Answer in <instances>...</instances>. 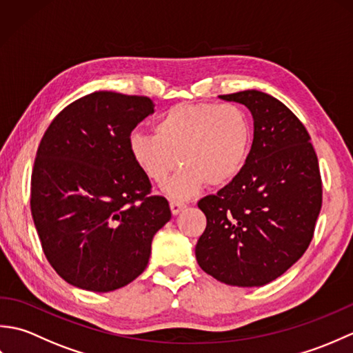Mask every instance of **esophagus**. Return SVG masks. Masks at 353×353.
<instances>
[{"mask_svg": "<svg viewBox=\"0 0 353 353\" xmlns=\"http://www.w3.org/2000/svg\"><path fill=\"white\" fill-rule=\"evenodd\" d=\"M170 208H171L172 215H177V214H181L183 211L186 205L181 203V201H170Z\"/></svg>", "mask_w": 353, "mask_h": 353, "instance_id": "34e87169", "label": "esophagus"}]
</instances>
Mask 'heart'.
<instances>
[{
	"instance_id": "obj_1",
	"label": "heart",
	"mask_w": 353,
	"mask_h": 353,
	"mask_svg": "<svg viewBox=\"0 0 353 353\" xmlns=\"http://www.w3.org/2000/svg\"><path fill=\"white\" fill-rule=\"evenodd\" d=\"M253 125L234 104L181 103L157 119L154 133L133 132L129 152L147 179L163 185L179 161L183 167L167 185L174 199H190L206 183L224 186L249 161Z\"/></svg>"
}]
</instances>
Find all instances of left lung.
Returning a JSON list of instances; mask_svg holds the SVG:
<instances>
[{
	"label": "left lung",
	"instance_id": "8db88e82",
	"mask_svg": "<svg viewBox=\"0 0 353 353\" xmlns=\"http://www.w3.org/2000/svg\"><path fill=\"white\" fill-rule=\"evenodd\" d=\"M250 110L249 161L216 196L199 201L206 229L196 245L203 272L234 287H262L302 258L321 209V179L311 138L274 97L220 95Z\"/></svg>",
	"mask_w": 353,
	"mask_h": 353
}]
</instances>
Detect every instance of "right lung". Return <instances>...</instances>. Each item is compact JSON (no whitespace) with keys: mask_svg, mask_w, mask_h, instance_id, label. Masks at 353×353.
<instances>
[{"mask_svg":"<svg viewBox=\"0 0 353 353\" xmlns=\"http://www.w3.org/2000/svg\"><path fill=\"white\" fill-rule=\"evenodd\" d=\"M153 108L147 97L92 92L52 119L37 148L32 216L45 256L74 287L108 292L137 279L171 219L129 152Z\"/></svg>","mask_w":353,"mask_h":353,"instance_id":"obj_1","label":"right lung"}]
</instances>
